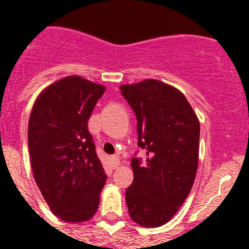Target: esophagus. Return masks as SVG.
<instances>
[{"instance_id":"esophagus-1","label":"esophagus","mask_w":249,"mask_h":249,"mask_svg":"<svg viewBox=\"0 0 249 249\" xmlns=\"http://www.w3.org/2000/svg\"><path fill=\"white\" fill-rule=\"evenodd\" d=\"M119 162H120L119 158L115 157V155H114V157H110V164H112V166L114 167V169H115V167H118Z\"/></svg>"}]
</instances>
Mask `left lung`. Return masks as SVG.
Masks as SVG:
<instances>
[{
    "label": "left lung",
    "instance_id": "1",
    "mask_svg": "<svg viewBox=\"0 0 249 249\" xmlns=\"http://www.w3.org/2000/svg\"><path fill=\"white\" fill-rule=\"evenodd\" d=\"M137 119V145L147 152L131 160L134 182L125 192L129 214L144 228L164 225L192 190L199 162L200 124L184 95L155 79L122 85Z\"/></svg>",
    "mask_w": 249,
    "mask_h": 249
}]
</instances>
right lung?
<instances>
[{
    "label": "right lung",
    "mask_w": 249,
    "mask_h": 249,
    "mask_svg": "<svg viewBox=\"0 0 249 249\" xmlns=\"http://www.w3.org/2000/svg\"><path fill=\"white\" fill-rule=\"evenodd\" d=\"M105 87L82 77L57 80L38 96L29 120L34 177L55 215L82 223L95 214L106 183L88 122Z\"/></svg>",
    "instance_id": "right-lung-1"
}]
</instances>
